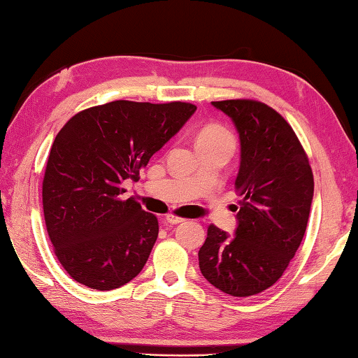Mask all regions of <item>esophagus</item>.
Returning a JSON list of instances; mask_svg holds the SVG:
<instances>
[{
    "instance_id": "esophagus-1",
    "label": "esophagus",
    "mask_w": 358,
    "mask_h": 358,
    "mask_svg": "<svg viewBox=\"0 0 358 358\" xmlns=\"http://www.w3.org/2000/svg\"><path fill=\"white\" fill-rule=\"evenodd\" d=\"M164 221H166V224H171V226H175V224H180V222H185L183 217H178L175 215H167L164 217Z\"/></svg>"
}]
</instances>
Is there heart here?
I'll use <instances>...</instances> for the list:
<instances>
[{"label":"heart","instance_id":"1","mask_svg":"<svg viewBox=\"0 0 358 358\" xmlns=\"http://www.w3.org/2000/svg\"><path fill=\"white\" fill-rule=\"evenodd\" d=\"M202 143H226L230 145V147H234V137L227 129H224L222 126L211 124L207 126V128H203L197 137V145Z\"/></svg>","mask_w":358,"mask_h":358}]
</instances>
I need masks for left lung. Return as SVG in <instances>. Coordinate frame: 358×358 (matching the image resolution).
I'll use <instances>...</instances> for the list:
<instances>
[{
    "instance_id": "obj_1",
    "label": "left lung",
    "mask_w": 358,
    "mask_h": 358,
    "mask_svg": "<svg viewBox=\"0 0 358 358\" xmlns=\"http://www.w3.org/2000/svg\"><path fill=\"white\" fill-rule=\"evenodd\" d=\"M211 106L238 132L240 207L234 235L208 227L199 266L224 294L250 296L273 286L299 250L311 211L313 172L294 129L271 107L250 99Z\"/></svg>"
}]
</instances>
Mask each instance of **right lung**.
<instances>
[{
  "label": "right lung",
  "instance_id": "right-lung-1",
  "mask_svg": "<svg viewBox=\"0 0 358 358\" xmlns=\"http://www.w3.org/2000/svg\"><path fill=\"white\" fill-rule=\"evenodd\" d=\"M196 106L113 101L72 117L48 156L42 205L48 237L72 280L112 290L141 273L157 238V220L123 181L183 128Z\"/></svg>",
  "mask_w": 358,
  "mask_h": 358
}]
</instances>
